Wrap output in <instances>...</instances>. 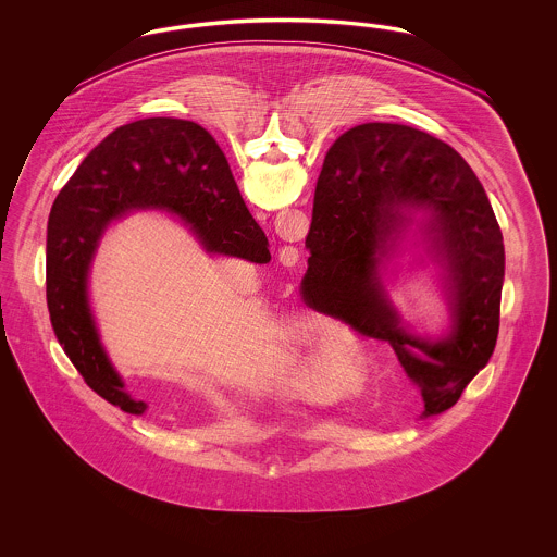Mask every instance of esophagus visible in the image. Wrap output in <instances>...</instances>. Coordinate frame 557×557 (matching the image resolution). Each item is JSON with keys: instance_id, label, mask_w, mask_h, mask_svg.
Here are the masks:
<instances>
[{"instance_id": "34e87169", "label": "esophagus", "mask_w": 557, "mask_h": 557, "mask_svg": "<svg viewBox=\"0 0 557 557\" xmlns=\"http://www.w3.org/2000/svg\"><path fill=\"white\" fill-rule=\"evenodd\" d=\"M282 263L286 267H294L298 263V248H286L284 252H282Z\"/></svg>"}]
</instances>
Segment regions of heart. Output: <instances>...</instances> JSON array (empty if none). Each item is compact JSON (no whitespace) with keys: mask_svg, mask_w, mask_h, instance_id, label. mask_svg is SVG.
<instances>
[{"mask_svg":"<svg viewBox=\"0 0 557 557\" xmlns=\"http://www.w3.org/2000/svg\"><path fill=\"white\" fill-rule=\"evenodd\" d=\"M355 348L357 346L352 345L345 336H338V334L321 336L318 338V343L307 346V350L300 355L296 368L292 371V386L300 395H309V397L319 395V391H321L319 377L330 382V386H334L338 361L332 357L352 355Z\"/></svg>","mask_w":557,"mask_h":557,"instance_id":"1","label":"heart"}]
</instances>
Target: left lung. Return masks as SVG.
<instances>
[{"label":"left lung","mask_w":557,"mask_h":557,"mask_svg":"<svg viewBox=\"0 0 557 557\" xmlns=\"http://www.w3.org/2000/svg\"><path fill=\"white\" fill-rule=\"evenodd\" d=\"M411 224L444 269L451 325L441 339L403 326L381 282ZM305 246V302L393 346L422 418L450 409L495 350L505 275L504 236L470 164L420 129L357 125L323 160Z\"/></svg>","instance_id":"obj_1"}]
</instances>
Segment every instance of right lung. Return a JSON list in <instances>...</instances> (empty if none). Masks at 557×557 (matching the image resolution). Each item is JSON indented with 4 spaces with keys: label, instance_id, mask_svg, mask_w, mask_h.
<instances>
[{
    "label": "right lung",
    "instance_id": "add662e5",
    "mask_svg": "<svg viewBox=\"0 0 557 557\" xmlns=\"http://www.w3.org/2000/svg\"><path fill=\"white\" fill-rule=\"evenodd\" d=\"M133 211L177 216L211 255L269 263L265 232L246 209L211 133L182 119H141L104 137L60 189L48 221L46 296L53 334L85 384L125 413L148 409L100 343L87 282L108 225Z\"/></svg>",
    "mask_w": 557,
    "mask_h": 557
}]
</instances>
